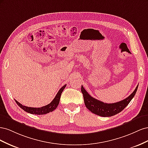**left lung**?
Here are the masks:
<instances>
[{
    "label": "left lung",
    "mask_w": 148,
    "mask_h": 148,
    "mask_svg": "<svg viewBox=\"0 0 148 148\" xmlns=\"http://www.w3.org/2000/svg\"><path fill=\"white\" fill-rule=\"evenodd\" d=\"M138 87V85L135 88V91L126 99L112 104L104 103L92 97L85 90L83 86H82V92L83 95L84 104L89 110L101 117H111L120 112L128 106L130 102L135 96Z\"/></svg>",
    "instance_id": "obj_1"
}]
</instances>
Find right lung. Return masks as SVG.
<instances>
[{"mask_svg":"<svg viewBox=\"0 0 148 148\" xmlns=\"http://www.w3.org/2000/svg\"><path fill=\"white\" fill-rule=\"evenodd\" d=\"M66 85H64V86H62L59 92H57V95L54 97V99L52 100V101L50 103V104H47V106H43L42 107H39V108H36V107H29L27 106H23L21 104H20V102H18L17 101H15L16 103L18 104L20 108H21L25 111L31 114H35V115H44V114H46L47 113L51 112H52L59 105V102H60V96L62 95V91H64V89L66 87Z\"/></svg>","mask_w":148,"mask_h":148,"instance_id":"obj_1","label":"right lung"}]
</instances>
